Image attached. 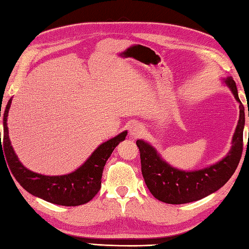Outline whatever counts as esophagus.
Wrapping results in <instances>:
<instances>
[{"label": "esophagus", "mask_w": 249, "mask_h": 249, "mask_svg": "<svg viewBox=\"0 0 249 249\" xmlns=\"http://www.w3.org/2000/svg\"><path fill=\"white\" fill-rule=\"evenodd\" d=\"M129 132H130V137L132 139H137L141 135L143 134L144 132V126L140 124H133L132 125L130 126L129 129Z\"/></svg>", "instance_id": "obj_1"}]
</instances>
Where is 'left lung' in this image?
Instances as JSON below:
<instances>
[{"label":"left lung","mask_w":249,"mask_h":249,"mask_svg":"<svg viewBox=\"0 0 249 249\" xmlns=\"http://www.w3.org/2000/svg\"><path fill=\"white\" fill-rule=\"evenodd\" d=\"M221 80L240 104V118L233 134L231 148L221 160L197 170H181L166 161L152 144L144 140L137 141L144 181L149 192L158 200L172 205L199 200L221 189L235 172L243 152L245 109L238 97L233 78L227 77Z\"/></svg>","instance_id":"8db88e82"}]
</instances>
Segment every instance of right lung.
<instances>
[{
    "mask_svg": "<svg viewBox=\"0 0 249 249\" xmlns=\"http://www.w3.org/2000/svg\"><path fill=\"white\" fill-rule=\"evenodd\" d=\"M12 100L13 98L8 101L4 110L3 142L0 139V152L2 149L5 153L6 160L17 182L30 194L52 204L71 207L90 201L101 189L102 175L106 161L117 145L124 141L128 131L125 130L98 145L91 156L74 171L63 176H44L31 171L23 166L12 146L7 126V116Z\"/></svg>",
    "mask_w": 249,
    "mask_h": 249,
    "instance_id": "right-lung-1",
    "label": "right lung"
}]
</instances>
